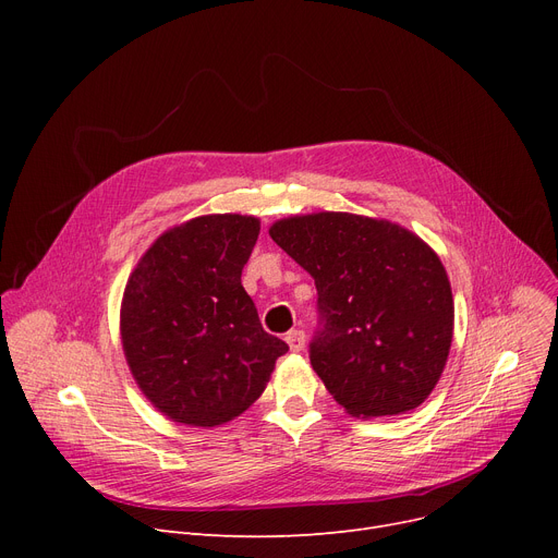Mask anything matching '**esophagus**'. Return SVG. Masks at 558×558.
Listing matches in <instances>:
<instances>
[{
	"label": "esophagus",
	"mask_w": 558,
	"mask_h": 558,
	"mask_svg": "<svg viewBox=\"0 0 558 558\" xmlns=\"http://www.w3.org/2000/svg\"><path fill=\"white\" fill-rule=\"evenodd\" d=\"M284 341L289 345V350H294V353H299V350L305 348V332L303 330H291L284 335Z\"/></svg>",
	"instance_id": "1"
}]
</instances>
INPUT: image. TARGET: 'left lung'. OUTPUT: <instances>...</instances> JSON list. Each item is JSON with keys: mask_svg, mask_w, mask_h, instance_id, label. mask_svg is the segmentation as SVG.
Returning a JSON list of instances; mask_svg holds the SVG:
<instances>
[{"mask_svg": "<svg viewBox=\"0 0 558 558\" xmlns=\"http://www.w3.org/2000/svg\"><path fill=\"white\" fill-rule=\"evenodd\" d=\"M269 234L314 278L320 328L310 362L332 398L364 418L423 404L454 330L438 255L412 230L350 213L280 219Z\"/></svg>", "mask_w": 558, "mask_h": 558, "instance_id": "left-lung-1", "label": "left lung"}]
</instances>
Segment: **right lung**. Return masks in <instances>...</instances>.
<instances>
[{"label": "right lung", "mask_w": 558, "mask_h": 558, "mask_svg": "<svg viewBox=\"0 0 558 558\" xmlns=\"http://www.w3.org/2000/svg\"><path fill=\"white\" fill-rule=\"evenodd\" d=\"M259 219L205 215L173 226L133 269L122 345L142 393L173 423L217 427L267 389L289 345L264 332L242 269Z\"/></svg>", "instance_id": "right-lung-1"}]
</instances>
